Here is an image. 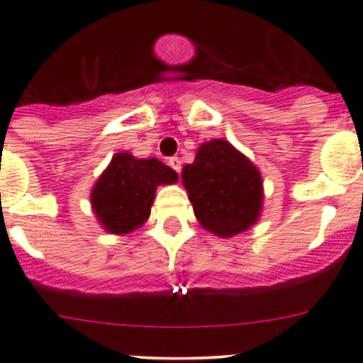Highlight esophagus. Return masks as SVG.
<instances>
[{"mask_svg": "<svg viewBox=\"0 0 363 363\" xmlns=\"http://www.w3.org/2000/svg\"><path fill=\"white\" fill-rule=\"evenodd\" d=\"M168 164H170L172 168H174L175 172H177V174H181V168H182V161L179 160V157H170V160H168Z\"/></svg>", "mask_w": 363, "mask_h": 363, "instance_id": "34e87169", "label": "esophagus"}]
</instances>
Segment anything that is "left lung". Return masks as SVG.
Listing matches in <instances>:
<instances>
[{
    "label": "left lung",
    "mask_w": 363,
    "mask_h": 363,
    "mask_svg": "<svg viewBox=\"0 0 363 363\" xmlns=\"http://www.w3.org/2000/svg\"><path fill=\"white\" fill-rule=\"evenodd\" d=\"M196 220L206 230L230 238L257 221L262 206V179L248 157L225 140H211L182 168Z\"/></svg>",
    "instance_id": "1"
}]
</instances>
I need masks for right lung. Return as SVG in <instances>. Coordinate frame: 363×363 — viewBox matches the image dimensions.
Returning a JSON list of instances; mask_svg holds the SVG:
<instances>
[{
	"label": "right lung",
	"mask_w": 363,
	"mask_h": 363,
	"mask_svg": "<svg viewBox=\"0 0 363 363\" xmlns=\"http://www.w3.org/2000/svg\"><path fill=\"white\" fill-rule=\"evenodd\" d=\"M175 181L177 174L156 157L115 154L92 189L94 213L108 232L129 234L149 218L157 186Z\"/></svg>",
	"instance_id": "1"
}]
</instances>
